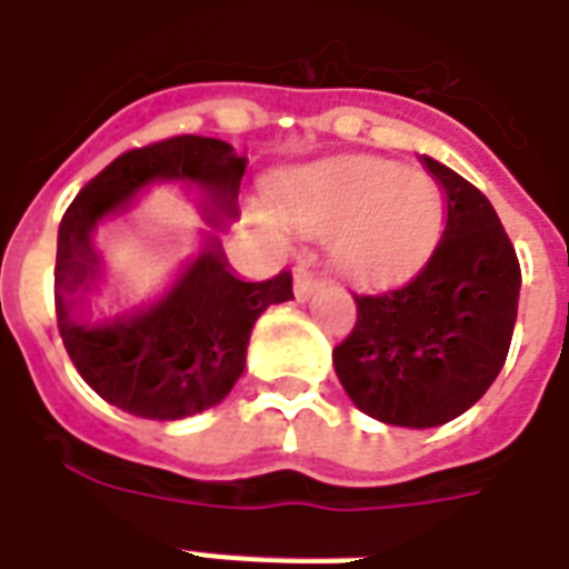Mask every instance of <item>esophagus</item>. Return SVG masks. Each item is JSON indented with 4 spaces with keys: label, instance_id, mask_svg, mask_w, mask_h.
I'll return each mask as SVG.
<instances>
[{
    "label": "esophagus",
    "instance_id": "esophagus-1",
    "mask_svg": "<svg viewBox=\"0 0 569 569\" xmlns=\"http://www.w3.org/2000/svg\"><path fill=\"white\" fill-rule=\"evenodd\" d=\"M321 286H325V280H321L316 271H310L307 266H301L298 271H295V298H298V301H307V298H312V295L319 292Z\"/></svg>",
    "mask_w": 569,
    "mask_h": 569
}]
</instances>
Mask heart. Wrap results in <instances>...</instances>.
<instances>
[{
  "mask_svg": "<svg viewBox=\"0 0 569 569\" xmlns=\"http://www.w3.org/2000/svg\"><path fill=\"white\" fill-rule=\"evenodd\" d=\"M280 212L312 236L357 283H392L422 266L440 236V186L383 159L303 168L277 191Z\"/></svg>",
  "mask_w": 569,
  "mask_h": 569,
  "instance_id": "obj_1",
  "label": "heart"
}]
</instances>
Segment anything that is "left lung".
Here are the masks:
<instances>
[{
  "label": "left lung",
  "mask_w": 569,
  "mask_h": 569,
  "mask_svg": "<svg viewBox=\"0 0 569 569\" xmlns=\"http://www.w3.org/2000/svg\"><path fill=\"white\" fill-rule=\"evenodd\" d=\"M446 194V230L410 283L355 295V330L333 369L363 413L387 425L437 428L467 413L502 372L511 348L520 259L481 191L422 156Z\"/></svg>",
  "instance_id": "8db88e82"
}]
</instances>
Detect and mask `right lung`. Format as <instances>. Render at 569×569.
<instances>
[{
	"instance_id": "right-lung-1",
	"label": "right lung",
	"mask_w": 569,
	"mask_h": 569,
	"mask_svg": "<svg viewBox=\"0 0 569 569\" xmlns=\"http://www.w3.org/2000/svg\"><path fill=\"white\" fill-rule=\"evenodd\" d=\"M248 159L227 141L177 136L118 156L84 186L58 227L56 316L58 333L84 383L141 419H186L227 398L244 372L250 330L271 307L292 298V274L241 280L230 271L218 241L191 262L173 289L147 310L114 321L79 319L102 262L93 227L127 209L132 194L156 180H180L200 189L212 223L239 214L241 177Z\"/></svg>"
}]
</instances>
